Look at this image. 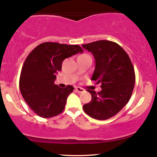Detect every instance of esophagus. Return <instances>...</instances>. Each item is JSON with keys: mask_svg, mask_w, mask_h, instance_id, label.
Instances as JSON below:
<instances>
[{"mask_svg": "<svg viewBox=\"0 0 157 157\" xmlns=\"http://www.w3.org/2000/svg\"><path fill=\"white\" fill-rule=\"evenodd\" d=\"M75 90H76V92H77V93H82V92H84V89H82V88H75Z\"/></svg>", "mask_w": 157, "mask_h": 157, "instance_id": "34e87169", "label": "esophagus"}]
</instances>
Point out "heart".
<instances>
[{"mask_svg":"<svg viewBox=\"0 0 157 157\" xmlns=\"http://www.w3.org/2000/svg\"><path fill=\"white\" fill-rule=\"evenodd\" d=\"M87 54H82V55H81V56H86Z\"/></svg>","mask_w":157,"mask_h":157,"instance_id":"1","label":"heart"}]
</instances>
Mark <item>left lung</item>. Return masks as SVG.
<instances>
[{
    "label": "left lung",
    "mask_w": 157,
    "mask_h": 157,
    "mask_svg": "<svg viewBox=\"0 0 157 157\" xmlns=\"http://www.w3.org/2000/svg\"><path fill=\"white\" fill-rule=\"evenodd\" d=\"M82 46L94 56L96 67L91 80L101 83L102 88L98 93L87 90L92 98L83 105V109L92 118L107 120L130 100L136 82L134 67L128 53L112 41H95Z\"/></svg>",
    "instance_id": "8db88e82"
}]
</instances>
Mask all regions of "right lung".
Segmentation results:
<instances>
[{
	"label": "right lung",
	"mask_w": 157,
	"mask_h": 157,
	"mask_svg": "<svg viewBox=\"0 0 157 157\" xmlns=\"http://www.w3.org/2000/svg\"><path fill=\"white\" fill-rule=\"evenodd\" d=\"M83 50L78 45L45 42L35 48L24 63L19 78L21 96L32 110L43 118H50L64 109L72 85L61 88L54 84L63 61Z\"/></svg>",
	"instance_id": "obj_1"
}]
</instances>
